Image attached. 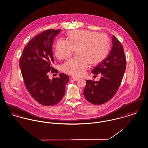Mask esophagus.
<instances>
[{
    "mask_svg": "<svg viewBox=\"0 0 148 148\" xmlns=\"http://www.w3.org/2000/svg\"><path fill=\"white\" fill-rule=\"evenodd\" d=\"M71 78L72 79H73L74 81H77L79 79V78H76V77H71Z\"/></svg>",
    "mask_w": 148,
    "mask_h": 148,
    "instance_id": "34e87169",
    "label": "esophagus"
}]
</instances>
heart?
Segmentation results:
<instances>
[{"label": "heart", "mask_w": 148, "mask_h": 148, "mask_svg": "<svg viewBox=\"0 0 148 148\" xmlns=\"http://www.w3.org/2000/svg\"><path fill=\"white\" fill-rule=\"evenodd\" d=\"M67 41L59 39L55 45V56L60 60L71 56L76 50L77 57L67 61L62 70L67 74L79 77L88 64L96 66L108 56L111 49L110 38L105 34L89 30L71 31L66 34Z\"/></svg>", "instance_id": "heart-1"}]
</instances>
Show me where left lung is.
I'll use <instances>...</instances> for the list:
<instances>
[{
    "mask_svg": "<svg viewBox=\"0 0 148 148\" xmlns=\"http://www.w3.org/2000/svg\"><path fill=\"white\" fill-rule=\"evenodd\" d=\"M112 38L113 46L109 55L91 71L94 77L100 75V80H86L83 90L85 99L93 104L106 103L114 97L125 71L127 61L123 47L115 36Z\"/></svg>",
    "mask_w": 148,
    "mask_h": 148,
    "instance_id": "left-lung-1",
    "label": "left lung"
}]
</instances>
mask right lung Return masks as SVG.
Returning a JSON list of instances; mask_svg holds the SVG:
<instances>
[{
	"label": "right lung",
	"instance_id": "add662e5",
	"mask_svg": "<svg viewBox=\"0 0 148 148\" xmlns=\"http://www.w3.org/2000/svg\"><path fill=\"white\" fill-rule=\"evenodd\" d=\"M61 29H48L33 38L25 47L19 65L24 84L36 101L51 106L58 103L65 93L69 77L64 73L50 79L49 73H58L54 69L52 52L54 38Z\"/></svg>",
	"mask_w": 148,
	"mask_h": 148
}]
</instances>
